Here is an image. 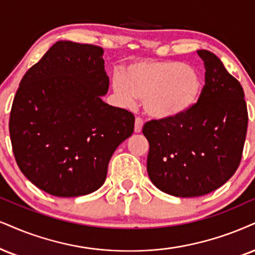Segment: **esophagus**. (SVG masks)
<instances>
[{
	"mask_svg": "<svg viewBox=\"0 0 255 255\" xmlns=\"http://www.w3.org/2000/svg\"><path fill=\"white\" fill-rule=\"evenodd\" d=\"M143 128V121L140 118H136L134 121V132L139 133Z\"/></svg>",
	"mask_w": 255,
	"mask_h": 255,
	"instance_id": "obj_1",
	"label": "esophagus"
}]
</instances>
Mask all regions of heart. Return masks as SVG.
Listing matches in <instances>:
<instances>
[{
  "label": "heart",
  "instance_id": "heart-1",
  "mask_svg": "<svg viewBox=\"0 0 255 255\" xmlns=\"http://www.w3.org/2000/svg\"><path fill=\"white\" fill-rule=\"evenodd\" d=\"M112 90L124 106L143 100L144 112L158 121L183 116L197 103L202 81L190 66L176 61H146L131 65L125 77H112Z\"/></svg>",
  "mask_w": 255,
  "mask_h": 255
}]
</instances>
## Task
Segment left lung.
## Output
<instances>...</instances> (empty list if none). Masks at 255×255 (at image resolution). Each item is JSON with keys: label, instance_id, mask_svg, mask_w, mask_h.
<instances>
[{"label": "left lung", "instance_id": "obj_1", "mask_svg": "<svg viewBox=\"0 0 255 255\" xmlns=\"http://www.w3.org/2000/svg\"><path fill=\"white\" fill-rule=\"evenodd\" d=\"M197 54L206 68L199 102L181 117L150 121L143 128L150 180L176 197L202 196L225 184L240 164L246 139L243 86L214 53Z\"/></svg>", "mask_w": 255, "mask_h": 255}]
</instances>
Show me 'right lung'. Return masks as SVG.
Returning <instances> with one entry per match:
<instances>
[{
    "instance_id": "right-lung-1",
    "label": "right lung",
    "mask_w": 255,
    "mask_h": 255,
    "mask_svg": "<svg viewBox=\"0 0 255 255\" xmlns=\"http://www.w3.org/2000/svg\"><path fill=\"white\" fill-rule=\"evenodd\" d=\"M102 47L58 41L22 78L9 133L16 163L59 197L98 190L110 159L133 132L134 116L104 103L109 77Z\"/></svg>"
}]
</instances>
